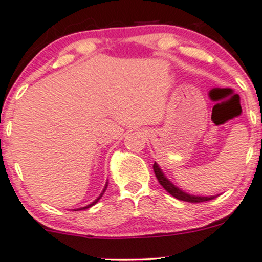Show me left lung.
Returning a JSON list of instances; mask_svg holds the SVG:
<instances>
[{
	"label": "left lung",
	"instance_id": "obj_1",
	"mask_svg": "<svg viewBox=\"0 0 262 262\" xmlns=\"http://www.w3.org/2000/svg\"><path fill=\"white\" fill-rule=\"evenodd\" d=\"M153 170H155L156 178H157L158 182L162 185L163 189H165L167 192H170V194L172 195L173 198H176V199L184 200V202H187V203H203V202H208V200H212V199H214V198L218 196V195L203 196V195L189 194V192L184 191V190H181L180 187H178L176 185H173L172 182L168 180V179L166 178L165 173H163V171L161 170L160 166H158L156 162H155V165H153Z\"/></svg>",
	"mask_w": 262,
	"mask_h": 262
}]
</instances>
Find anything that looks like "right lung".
I'll return each mask as SVG.
<instances>
[{
    "mask_svg": "<svg viewBox=\"0 0 262 262\" xmlns=\"http://www.w3.org/2000/svg\"><path fill=\"white\" fill-rule=\"evenodd\" d=\"M106 187H107V182H106V184H105V187H104V190H102V191H101V194H100V195H99V196H97V198H96V199H95V200H94V202H92V203H91V204L86 205V207H82V208H78V209H77V210H84V209H89V208H91V207H92V205H95V204H96V203H97V202H99V200H100V199H101V196H102V195H104V192H105V190H106Z\"/></svg>",
    "mask_w": 262,
    "mask_h": 262,
    "instance_id": "1",
    "label": "right lung"
}]
</instances>
